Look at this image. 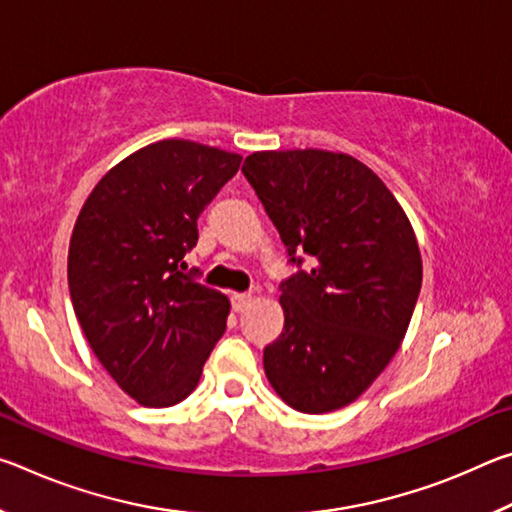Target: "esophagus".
Instances as JSON below:
<instances>
[{
	"mask_svg": "<svg viewBox=\"0 0 512 512\" xmlns=\"http://www.w3.org/2000/svg\"><path fill=\"white\" fill-rule=\"evenodd\" d=\"M250 302H253V296H250V293H235V296H232V309H235L237 314H241Z\"/></svg>",
	"mask_w": 512,
	"mask_h": 512,
	"instance_id": "1",
	"label": "esophagus"
}]
</instances>
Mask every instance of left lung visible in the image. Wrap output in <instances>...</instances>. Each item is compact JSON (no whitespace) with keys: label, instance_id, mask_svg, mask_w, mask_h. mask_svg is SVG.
Wrapping results in <instances>:
<instances>
[{"label":"left lung","instance_id":"8db88e82","mask_svg":"<svg viewBox=\"0 0 512 512\" xmlns=\"http://www.w3.org/2000/svg\"><path fill=\"white\" fill-rule=\"evenodd\" d=\"M241 171L296 266L280 284L284 329L264 348L266 377L296 411L341 409L411 323L422 287L411 223L377 173L345 153L262 151Z\"/></svg>","mask_w":512,"mask_h":512}]
</instances>
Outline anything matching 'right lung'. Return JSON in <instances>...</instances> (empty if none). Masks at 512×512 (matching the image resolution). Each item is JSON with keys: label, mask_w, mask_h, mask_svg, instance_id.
<instances>
[{"label": "right lung", "mask_w": 512, "mask_h": 512, "mask_svg": "<svg viewBox=\"0 0 512 512\" xmlns=\"http://www.w3.org/2000/svg\"><path fill=\"white\" fill-rule=\"evenodd\" d=\"M239 164L189 140L149 144L99 180L74 225V314L101 366L144 406L183 402L225 332L228 298L178 266Z\"/></svg>", "instance_id": "1"}]
</instances>
